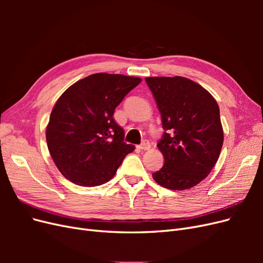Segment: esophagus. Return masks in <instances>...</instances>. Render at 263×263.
<instances>
[{"label": "esophagus", "mask_w": 263, "mask_h": 263, "mask_svg": "<svg viewBox=\"0 0 263 263\" xmlns=\"http://www.w3.org/2000/svg\"><path fill=\"white\" fill-rule=\"evenodd\" d=\"M138 148L141 149V150H148V149H150V142H149L148 140H144V141H142L141 144L138 146Z\"/></svg>", "instance_id": "1"}]
</instances>
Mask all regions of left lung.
Masks as SVG:
<instances>
[{
	"label": "left lung",
	"instance_id": "8db88e82",
	"mask_svg": "<svg viewBox=\"0 0 263 263\" xmlns=\"http://www.w3.org/2000/svg\"><path fill=\"white\" fill-rule=\"evenodd\" d=\"M145 80L164 129L157 144L164 163L153 178L165 189L193 187L209 176L224 142L217 102L187 78L150 77Z\"/></svg>",
	"mask_w": 263,
	"mask_h": 263
}]
</instances>
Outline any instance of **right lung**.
<instances>
[{"mask_svg": "<svg viewBox=\"0 0 263 263\" xmlns=\"http://www.w3.org/2000/svg\"><path fill=\"white\" fill-rule=\"evenodd\" d=\"M141 82L140 78L95 73L61 94L46 128L50 156L61 174L81 186H98L112 179L135 146L124 142L114 110Z\"/></svg>", "mask_w": 263, "mask_h": 263, "instance_id": "obj_1", "label": "right lung"}]
</instances>
